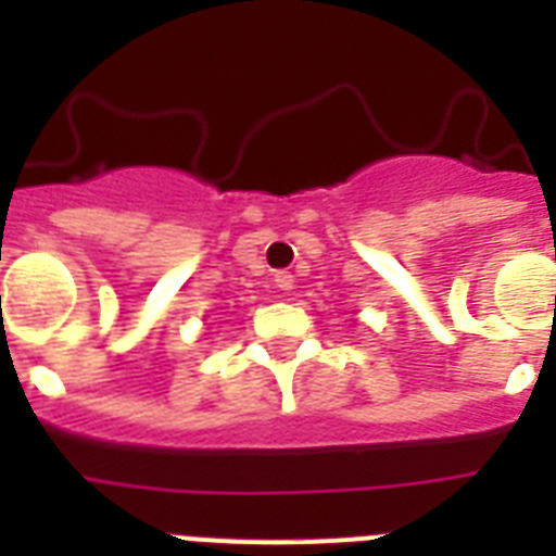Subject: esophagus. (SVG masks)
Listing matches in <instances>:
<instances>
[{
	"instance_id": "34e87169",
	"label": "esophagus",
	"mask_w": 556,
	"mask_h": 556,
	"mask_svg": "<svg viewBox=\"0 0 556 556\" xmlns=\"http://www.w3.org/2000/svg\"><path fill=\"white\" fill-rule=\"evenodd\" d=\"M274 282H277L279 291H291V288H294V274H291V270H279L277 277H274Z\"/></svg>"
}]
</instances>
